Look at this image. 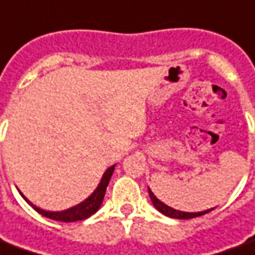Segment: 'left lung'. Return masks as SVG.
I'll return each mask as SVG.
<instances>
[{
	"instance_id": "1",
	"label": "left lung",
	"mask_w": 255,
	"mask_h": 255,
	"mask_svg": "<svg viewBox=\"0 0 255 255\" xmlns=\"http://www.w3.org/2000/svg\"><path fill=\"white\" fill-rule=\"evenodd\" d=\"M148 194H150L151 201H152V205L157 208L158 211L161 212V214H164L166 217H169V218H175V219H190V218H197V217H201V215H204L207 212L212 211L214 208L211 210H205V211H200V212H184V211H179V210H175V208H172L169 205L164 204L161 200H158L155 196H154V193L150 190V187H148Z\"/></svg>"
}]
</instances>
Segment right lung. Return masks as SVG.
<instances>
[{
    "label": "right lung",
    "mask_w": 255,
    "mask_h": 255,
    "mask_svg": "<svg viewBox=\"0 0 255 255\" xmlns=\"http://www.w3.org/2000/svg\"><path fill=\"white\" fill-rule=\"evenodd\" d=\"M114 169H115V165L110 166V168L104 172V175H103L100 183H98V186L96 187V190L93 191L90 196L86 198L84 201L79 203V204L75 205V207L68 208V210H64V211H45V210H41L40 207H37V205L33 204L31 201H29L20 191H19V193H20V196H22V197H23L24 200L38 212V214H41L43 217L54 219V221H61V222H76V221H83V219H87L89 217H91L93 214H96V212L98 211V208L103 204L105 190H107V186L110 183L111 176H112V173H114Z\"/></svg>",
    "instance_id": "1"
}]
</instances>
